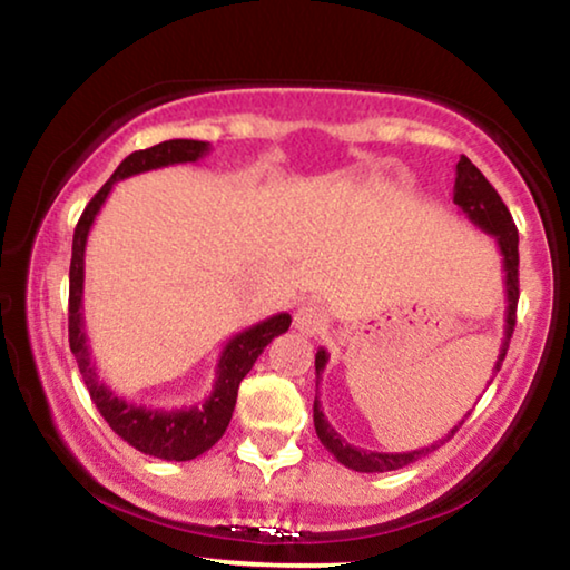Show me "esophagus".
<instances>
[{"label": "esophagus", "mask_w": 570, "mask_h": 570, "mask_svg": "<svg viewBox=\"0 0 570 570\" xmlns=\"http://www.w3.org/2000/svg\"><path fill=\"white\" fill-rule=\"evenodd\" d=\"M294 328L305 333V336H317V333L328 328V315H325V309L317 305H302L297 309V315H294Z\"/></svg>", "instance_id": "34e87169"}]
</instances>
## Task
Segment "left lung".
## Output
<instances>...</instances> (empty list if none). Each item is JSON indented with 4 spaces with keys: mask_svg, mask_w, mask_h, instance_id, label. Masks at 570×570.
<instances>
[{
    "mask_svg": "<svg viewBox=\"0 0 570 570\" xmlns=\"http://www.w3.org/2000/svg\"><path fill=\"white\" fill-rule=\"evenodd\" d=\"M453 203H456V206L464 210V214L469 216V222H472L474 226H480L484 234H492V237H495L498 247H500V255H503L508 307H505L503 344H500L498 362H495V367H492V375H498L500 364H503V360H505L508 344H511L513 328H515V305H519V232H515L511 210H508L505 203L500 200L495 187H492L490 181L484 179V174L476 169V166L469 161L466 156H461L459 164H456ZM325 362H328V352H325V348H317V354H315L317 383H321ZM313 420H315L317 438H321V443L325 445V449H328L333 456L338 459V464L354 469V472H364V474L393 472V469L412 464V461L428 456V453L435 451L440 443H445V440L456 435V430L461 428V424H464V420H461L456 428H451L449 435L440 438V443L435 440V443L424 445V449L406 451V453H383V451H364V449H356V445H348L346 440L331 428V422L325 420L317 393H315V404H313Z\"/></svg>",
    "mask_w": 570,
    "mask_h": 570,
    "instance_id": "left-lung-1",
    "label": "left lung"
}]
</instances>
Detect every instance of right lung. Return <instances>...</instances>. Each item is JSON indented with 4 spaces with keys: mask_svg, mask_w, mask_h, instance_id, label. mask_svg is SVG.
Returning <instances> with one entry per match:
<instances>
[{
    "mask_svg": "<svg viewBox=\"0 0 570 570\" xmlns=\"http://www.w3.org/2000/svg\"><path fill=\"white\" fill-rule=\"evenodd\" d=\"M210 150V142L203 140H164L154 148L135 150L117 166L109 181L98 189L94 200L82 210L72 237V263H70V348L78 360L80 375L88 385L90 399L109 428L121 440L138 449L140 453L164 461H189L206 453L210 445L218 443L232 422L234 404H237V391L242 377H245L263 348L281 333L289 331L292 315L278 313L265 321L249 325L237 333L229 344L224 346L222 360L216 367V383L210 396L203 404L181 406V409H150L132 404L114 393L96 373V364L90 362V348L86 336V323H82V281H86V242L94 226L98 210L109 197L114 181L135 177V174L164 169L174 164H195Z\"/></svg>",
    "mask_w": 570,
    "mask_h": 570,
    "instance_id": "right-lung-1",
    "label": "right lung"
}]
</instances>
